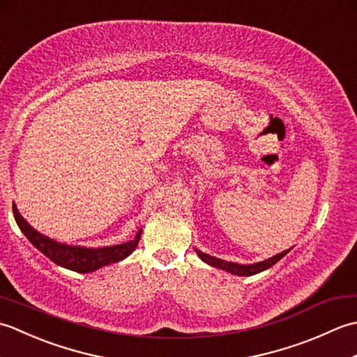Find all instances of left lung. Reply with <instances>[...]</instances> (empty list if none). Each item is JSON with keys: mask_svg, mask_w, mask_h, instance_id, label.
Instances as JSON below:
<instances>
[{"mask_svg": "<svg viewBox=\"0 0 357 357\" xmlns=\"http://www.w3.org/2000/svg\"><path fill=\"white\" fill-rule=\"evenodd\" d=\"M291 248L285 250V252L282 253H278L276 256L273 257H268V259H265L262 262H256V264H248V265H242V264H234V262H227L224 259H218V257L215 256H210V255H206L199 252V250H196V255H198L201 259L211 265V267H216V268H221V270H225L231 273V275H236V276H253L256 275V273H261L264 270H267L270 267H273L278 261L282 259V257L290 252Z\"/></svg>", "mask_w": 357, "mask_h": 357, "instance_id": "obj_1", "label": "left lung"}]
</instances>
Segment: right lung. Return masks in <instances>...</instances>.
I'll return each mask as SVG.
<instances>
[{
	"instance_id": "add662e5",
	"label": "right lung",
	"mask_w": 357,
	"mask_h": 357,
	"mask_svg": "<svg viewBox=\"0 0 357 357\" xmlns=\"http://www.w3.org/2000/svg\"><path fill=\"white\" fill-rule=\"evenodd\" d=\"M13 215L21 231L26 234V238L30 242H32V245H35L44 256H47L49 259L55 262L56 265H61V267L77 273H92L98 268L104 267V265L126 259L128 255H132L136 245H138L142 233V230H139L136 233L135 239L126 242V244L102 248H86L79 245L59 244V242L44 236V234L36 231L33 227L20 215V211L15 204Z\"/></svg>"
}]
</instances>
